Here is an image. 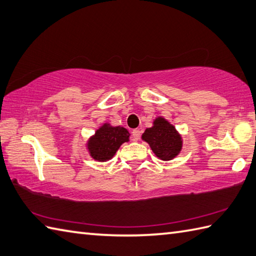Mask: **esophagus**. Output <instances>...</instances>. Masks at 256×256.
Returning <instances> with one entry per match:
<instances>
[{"instance_id": "obj_1", "label": "esophagus", "mask_w": 256, "mask_h": 256, "mask_svg": "<svg viewBox=\"0 0 256 256\" xmlns=\"http://www.w3.org/2000/svg\"><path fill=\"white\" fill-rule=\"evenodd\" d=\"M132 134V140L134 141L139 140V138H140V130L139 129H134Z\"/></svg>"}]
</instances>
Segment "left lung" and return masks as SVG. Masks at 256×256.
I'll return each mask as SVG.
<instances>
[{
	"mask_svg": "<svg viewBox=\"0 0 256 256\" xmlns=\"http://www.w3.org/2000/svg\"><path fill=\"white\" fill-rule=\"evenodd\" d=\"M141 139L150 146L152 152L162 161L173 160L183 148L182 134L163 116L154 118L152 127L144 130Z\"/></svg>",
	"mask_w": 256,
	"mask_h": 256,
	"instance_id": "obj_1",
	"label": "left lung"
}]
</instances>
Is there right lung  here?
Instances as JSON below:
<instances>
[{
    "mask_svg": "<svg viewBox=\"0 0 256 256\" xmlns=\"http://www.w3.org/2000/svg\"><path fill=\"white\" fill-rule=\"evenodd\" d=\"M129 137L130 134L126 128L112 126L110 122H104L88 139L86 150L90 156H92L95 161H110L120 146L128 142Z\"/></svg>",
    "mask_w": 256,
    "mask_h": 256,
    "instance_id": "1",
    "label": "right lung"
}]
</instances>
